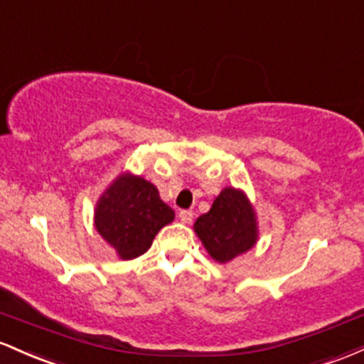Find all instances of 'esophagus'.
Returning a JSON list of instances; mask_svg holds the SVG:
<instances>
[{
  "mask_svg": "<svg viewBox=\"0 0 364 364\" xmlns=\"http://www.w3.org/2000/svg\"><path fill=\"white\" fill-rule=\"evenodd\" d=\"M178 218H181L182 223H191L193 222V211L182 210L181 213H178Z\"/></svg>",
  "mask_w": 364,
  "mask_h": 364,
  "instance_id": "34e87169",
  "label": "esophagus"
}]
</instances>
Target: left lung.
Listing matches in <instances>:
<instances>
[{
  "label": "left lung",
  "instance_id": "8db88e82",
  "mask_svg": "<svg viewBox=\"0 0 364 364\" xmlns=\"http://www.w3.org/2000/svg\"><path fill=\"white\" fill-rule=\"evenodd\" d=\"M194 232L211 258L228 263L249 251L258 240L255 208L242 191L225 187L211 210L196 220Z\"/></svg>",
  "mask_w": 364,
  "mask_h": 364
}]
</instances>
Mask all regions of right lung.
Masks as SVG:
<instances>
[{
    "instance_id": "add662e5",
    "label": "right lung",
    "mask_w": 364,
    "mask_h": 364,
    "mask_svg": "<svg viewBox=\"0 0 364 364\" xmlns=\"http://www.w3.org/2000/svg\"><path fill=\"white\" fill-rule=\"evenodd\" d=\"M173 218V210L161 201L156 187L130 173L118 175L94 211L97 234L122 259L144 255L158 232Z\"/></svg>"
}]
</instances>
